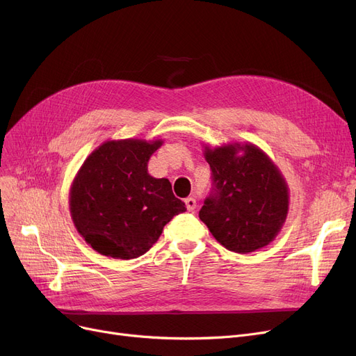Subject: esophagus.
Listing matches in <instances>:
<instances>
[{"instance_id": "34e87169", "label": "esophagus", "mask_w": 356, "mask_h": 356, "mask_svg": "<svg viewBox=\"0 0 356 356\" xmlns=\"http://www.w3.org/2000/svg\"><path fill=\"white\" fill-rule=\"evenodd\" d=\"M184 203H186V209H188L189 212H193L196 209V199L195 197L184 199Z\"/></svg>"}]
</instances>
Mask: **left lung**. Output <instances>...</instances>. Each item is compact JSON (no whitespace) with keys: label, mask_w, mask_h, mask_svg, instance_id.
I'll use <instances>...</instances> for the list:
<instances>
[{"label":"left lung","mask_w":356,"mask_h":356,"mask_svg":"<svg viewBox=\"0 0 356 356\" xmlns=\"http://www.w3.org/2000/svg\"><path fill=\"white\" fill-rule=\"evenodd\" d=\"M204 159L213 188L199 211L200 220L229 251L267 247L289 212V188L277 165L250 143L204 147Z\"/></svg>","instance_id":"obj_1"}]
</instances>
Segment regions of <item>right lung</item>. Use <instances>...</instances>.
Listing matches in <instances>:
<instances>
[{
    "label": "right lung",
    "mask_w": 356,
    "mask_h": 356,
    "mask_svg": "<svg viewBox=\"0 0 356 356\" xmlns=\"http://www.w3.org/2000/svg\"><path fill=\"white\" fill-rule=\"evenodd\" d=\"M161 140H112L85 160L70 188L74 228L97 252L131 259L145 254L165 223L186 211L167 179L148 175Z\"/></svg>",
    "instance_id": "1"
}]
</instances>
